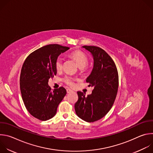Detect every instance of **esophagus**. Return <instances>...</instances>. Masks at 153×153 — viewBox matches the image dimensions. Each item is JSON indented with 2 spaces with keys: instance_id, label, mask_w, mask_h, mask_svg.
Returning <instances> with one entry per match:
<instances>
[{
  "instance_id": "obj_1",
  "label": "esophagus",
  "mask_w": 153,
  "mask_h": 153,
  "mask_svg": "<svg viewBox=\"0 0 153 153\" xmlns=\"http://www.w3.org/2000/svg\"><path fill=\"white\" fill-rule=\"evenodd\" d=\"M67 93H72V92H73V91L68 88V89H67Z\"/></svg>"
}]
</instances>
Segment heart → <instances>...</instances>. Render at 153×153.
Masks as SVG:
<instances>
[{
  "instance_id": "heart-1",
  "label": "heart",
  "mask_w": 153,
  "mask_h": 153,
  "mask_svg": "<svg viewBox=\"0 0 153 153\" xmlns=\"http://www.w3.org/2000/svg\"><path fill=\"white\" fill-rule=\"evenodd\" d=\"M70 56L76 61L77 65L80 68H85L86 65L88 64V59L87 56L80 51H74L70 54ZM63 59L62 57H58L55 62L56 69L57 71H60L62 70L63 67ZM65 82L68 85L70 86H73L74 85V83L73 81V79L70 76L65 77L64 79Z\"/></svg>"
}]
</instances>
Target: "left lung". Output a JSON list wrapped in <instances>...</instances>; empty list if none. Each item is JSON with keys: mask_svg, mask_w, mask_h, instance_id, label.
Segmentation results:
<instances>
[{"mask_svg": "<svg viewBox=\"0 0 153 153\" xmlns=\"http://www.w3.org/2000/svg\"><path fill=\"white\" fill-rule=\"evenodd\" d=\"M93 56V68L86 82L93 87L92 93L85 97L77 91L76 113L82 120L93 122L104 117L111 110L117 93L119 76L116 65L103 50L94 46H83Z\"/></svg>", "mask_w": 153, "mask_h": 153, "instance_id": "8db88e82", "label": "left lung"}]
</instances>
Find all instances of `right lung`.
Here are the masks:
<instances>
[{
    "label": "right lung",
    "mask_w": 153,
    "mask_h": 153,
    "mask_svg": "<svg viewBox=\"0 0 153 153\" xmlns=\"http://www.w3.org/2000/svg\"><path fill=\"white\" fill-rule=\"evenodd\" d=\"M70 49L57 44L43 47L25 60L20 77V88L25 106L34 117L45 121L56 114L59 104L67 94L63 87L51 90L49 79L57 74L55 62Z\"/></svg>",
    "instance_id": "1"
}]
</instances>
